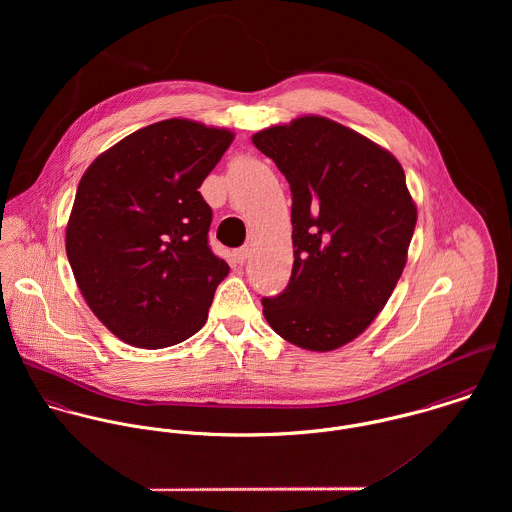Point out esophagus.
Returning <instances> with one entry per match:
<instances>
[{"instance_id":"34e87169","label":"esophagus","mask_w":512,"mask_h":512,"mask_svg":"<svg viewBox=\"0 0 512 512\" xmlns=\"http://www.w3.org/2000/svg\"><path fill=\"white\" fill-rule=\"evenodd\" d=\"M234 258H236V262H238V264H244V262L250 258V248H248V246L238 248V250L234 252Z\"/></svg>"}]
</instances>
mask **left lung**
<instances>
[{"label": "left lung", "mask_w": 512, "mask_h": 512, "mask_svg": "<svg viewBox=\"0 0 512 512\" xmlns=\"http://www.w3.org/2000/svg\"><path fill=\"white\" fill-rule=\"evenodd\" d=\"M292 189V280L262 299L270 327L327 353L357 339L384 309L418 220L400 161L363 134L305 114L252 136Z\"/></svg>", "instance_id": "obj_1"}]
</instances>
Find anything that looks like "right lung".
Instances as JSON below:
<instances>
[{"label":"right lung","instance_id":"right-lung-1","mask_svg":"<svg viewBox=\"0 0 512 512\" xmlns=\"http://www.w3.org/2000/svg\"><path fill=\"white\" fill-rule=\"evenodd\" d=\"M234 132L187 118L146 126L84 171L67 222L76 286L100 323L140 349L193 337L230 268L209 248L197 191Z\"/></svg>","mask_w":512,"mask_h":512}]
</instances>
